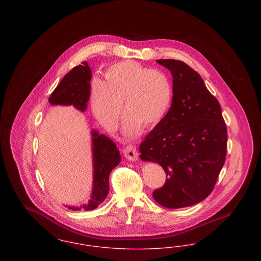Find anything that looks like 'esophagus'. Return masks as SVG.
I'll return each instance as SVG.
<instances>
[{
    "mask_svg": "<svg viewBox=\"0 0 261 261\" xmlns=\"http://www.w3.org/2000/svg\"><path fill=\"white\" fill-rule=\"evenodd\" d=\"M125 158L131 162H136L138 160V151L136 147L133 145H128L124 149Z\"/></svg>",
    "mask_w": 261,
    "mask_h": 261,
    "instance_id": "34e87169",
    "label": "esophagus"
}]
</instances>
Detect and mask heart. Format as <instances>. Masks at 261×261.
Instances as JSON below:
<instances>
[{
	"label": "heart",
	"mask_w": 261,
	"mask_h": 261,
	"mask_svg": "<svg viewBox=\"0 0 261 261\" xmlns=\"http://www.w3.org/2000/svg\"><path fill=\"white\" fill-rule=\"evenodd\" d=\"M106 81L91 83L92 112L109 130L116 129L121 115V102L126 114L122 129L127 136H135L144 127L159 124L172 99L169 77L159 69H150L133 61L111 65L105 72Z\"/></svg>",
	"instance_id": "b5f03b06"
}]
</instances>
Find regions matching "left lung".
I'll use <instances>...</instances> for the list:
<instances>
[{
    "label": "left lung",
    "mask_w": 261,
    "mask_h": 261,
    "mask_svg": "<svg viewBox=\"0 0 261 261\" xmlns=\"http://www.w3.org/2000/svg\"><path fill=\"white\" fill-rule=\"evenodd\" d=\"M171 71V108L140 145V158L158 162L166 181L152 193L168 208L191 206L211 195L227 153V127L217 99L185 62L158 60Z\"/></svg>",
    "instance_id": "left-lung-1"
}]
</instances>
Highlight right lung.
<instances>
[{"instance_id": "right-lung-1", "label": "right lung", "mask_w": 261, "mask_h": 261, "mask_svg": "<svg viewBox=\"0 0 261 261\" xmlns=\"http://www.w3.org/2000/svg\"><path fill=\"white\" fill-rule=\"evenodd\" d=\"M91 75V69L86 62L73 67L51 93L49 98L50 105H72L77 110L84 112L87 109L90 98ZM92 137L94 165L92 196L88 204H83L80 207L68 206L72 211H80L81 208L92 211L99 206L110 191V174L121 160L119 150L111 139L102 134L99 135L97 131H92Z\"/></svg>"}]
</instances>
